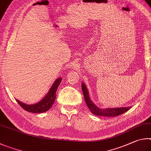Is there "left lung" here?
<instances>
[{"label": "left lung", "mask_w": 151, "mask_h": 151, "mask_svg": "<svg viewBox=\"0 0 151 151\" xmlns=\"http://www.w3.org/2000/svg\"><path fill=\"white\" fill-rule=\"evenodd\" d=\"M81 88L84 96V99L86 103L87 106L93 114L97 116H103V117H116L120 115L123 113L127 111L131 108V107H116V108H106L102 109L97 106L94 103L91 101L89 95V91L86 84L83 82L81 83Z\"/></svg>", "instance_id": "1"}]
</instances>
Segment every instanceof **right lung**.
<instances>
[{
    "label": "right lung",
    "instance_id": "1",
    "mask_svg": "<svg viewBox=\"0 0 151 151\" xmlns=\"http://www.w3.org/2000/svg\"><path fill=\"white\" fill-rule=\"evenodd\" d=\"M62 79L61 78H58L55 80L54 83L52 84L51 88H50L49 91L47 94L42 98L39 102L36 103L32 105H28L20 101L19 100L16 99L18 104L22 107L24 109L27 111L28 112L40 113H44L48 111L52 107L53 104L54 103L56 96V91L58 86L62 81Z\"/></svg>",
    "mask_w": 151,
    "mask_h": 151
}]
</instances>
